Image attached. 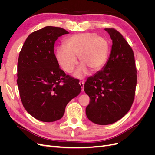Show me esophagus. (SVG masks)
Segmentation results:
<instances>
[{
  "label": "esophagus",
  "mask_w": 155,
  "mask_h": 155,
  "mask_svg": "<svg viewBox=\"0 0 155 155\" xmlns=\"http://www.w3.org/2000/svg\"><path fill=\"white\" fill-rule=\"evenodd\" d=\"M79 85L81 87V91H84V81H80L79 82Z\"/></svg>",
  "instance_id": "esophagus-1"
}]
</instances>
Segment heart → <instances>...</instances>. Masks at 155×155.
Wrapping results in <instances>:
<instances>
[{
    "mask_svg": "<svg viewBox=\"0 0 155 155\" xmlns=\"http://www.w3.org/2000/svg\"><path fill=\"white\" fill-rule=\"evenodd\" d=\"M64 46L56 48L55 58L65 72L72 73L78 64L77 57L83 63L75 76L81 78L86 74L88 68L96 72L105 64L109 52V43L105 37L96 33L87 32L70 36L65 39Z\"/></svg>",
    "mask_w": 155,
    "mask_h": 155,
    "instance_id": "obj_1",
    "label": "heart"
}]
</instances>
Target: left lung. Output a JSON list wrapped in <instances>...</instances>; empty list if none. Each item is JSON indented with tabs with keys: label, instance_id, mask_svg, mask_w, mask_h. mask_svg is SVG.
Returning a JSON list of instances; mask_svg holds the SVG:
<instances>
[{
	"label": "left lung",
	"instance_id": "left-lung-1",
	"mask_svg": "<svg viewBox=\"0 0 155 155\" xmlns=\"http://www.w3.org/2000/svg\"><path fill=\"white\" fill-rule=\"evenodd\" d=\"M105 30L112 40L109 59L84 85L91 100L86 108L87 116L99 125L113 124L127 113L133 104L137 83L132 48L118 31L112 28Z\"/></svg>",
	"mask_w": 155,
	"mask_h": 155
}]
</instances>
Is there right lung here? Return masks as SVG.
<instances>
[{
	"mask_svg": "<svg viewBox=\"0 0 155 155\" xmlns=\"http://www.w3.org/2000/svg\"><path fill=\"white\" fill-rule=\"evenodd\" d=\"M67 34L55 26L32 32L18 56L17 83L22 104L30 115L45 122L61 118L68 103L81 91L79 81L66 75L55 58V42Z\"/></svg>",
	"mask_w": 155,
	"mask_h": 155,
	"instance_id": "1",
	"label": "right lung"
}]
</instances>
